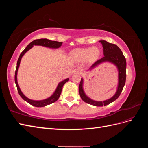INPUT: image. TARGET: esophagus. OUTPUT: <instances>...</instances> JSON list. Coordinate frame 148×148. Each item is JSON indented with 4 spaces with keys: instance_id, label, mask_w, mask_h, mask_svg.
Instances as JSON below:
<instances>
[{
    "instance_id": "esophagus-1",
    "label": "esophagus",
    "mask_w": 148,
    "mask_h": 148,
    "mask_svg": "<svg viewBox=\"0 0 148 148\" xmlns=\"http://www.w3.org/2000/svg\"><path fill=\"white\" fill-rule=\"evenodd\" d=\"M72 73H73V74H77V75H79V74L81 73V71H80L79 69H75V70L73 71Z\"/></svg>"
}]
</instances>
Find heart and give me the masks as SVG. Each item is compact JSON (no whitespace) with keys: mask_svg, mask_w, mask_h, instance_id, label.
Returning <instances> with one entry per match:
<instances>
[{"mask_svg":"<svg viewBox=\"0 0 148 148\" xmlns=\"http://www.w3.org/2000/svg\"><path fill=\"white\" fill-rule=\"evenodd\" d=\"M77 59H84L88 57L89 59L95 60L99 56V50L96 47L87 49H77L71 53Z\"/></svg>","mask_w":148,"mask_h":148,"instance_id":"obj_1","label":"heart"}]
</instances>
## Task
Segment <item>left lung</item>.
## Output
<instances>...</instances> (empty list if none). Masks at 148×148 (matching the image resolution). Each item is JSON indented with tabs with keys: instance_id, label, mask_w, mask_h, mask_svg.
I'll list each match as a JSON object with an SVG mask.
<instances>
[{
	"instance_id": "obj_1",
	"label": "left lung",
	"mask_w": 148,
	"mask_h": 148,
	"mask_svg": "<svg viewBox=\"0 0 148 148\" xmlns=\"http://www.w3.org/2000/svg\"><path fill=\"white\" fill-rule=\"evenodd\" d=\"M102 44L103 49H104V56L101 59L97 60L96 62L94 63L92 66L89 68V70H92V69L95 68L96 66L100 65L104 62H109L114 64L118 69L119 71V83L117 91L110 99L104 101H94L90 98L88 97L86 94L84 93L83 84V79H81L79 85V92L80 97L82 100L88 103L89 104H91L95 106H103L108 105L110 103L115 101L120 95L122 92L124 85L126 81V68H127V62L125 57H124L122 51L120 49L114 44L109 43L104 40L99 41Z\"/></svg>"
}]
</instances>
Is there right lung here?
<instances>
[{
    "instance_id": "obj_1",
    "label": "right lung",
    "mask_w": 148,
    "mask_h": 148,
    "mask_svg": "<svg viewBox=\"0 0 148 148\" xmlns=\"http://www.w3.org/2000/svg\"><path fill=\"white\" fill-rule=\"evenodd\" d=\"M62 42L54 41H51V40H49L47 39H36V40H34V41L31 42V43H29L28 45L27 46V47H26L25 49V50L23 52H22L21 53V54L20 55L18 60V61H17L16 68V70H15V82L16 83V88H17L18 91L20 96L22 98H23V100H25V101L28 102L29 104H30L31 105H32V106H35V107H44V106H47L49 104H52V103H53V102H55L56 101L58 100V99H59L60 96L62 87H63V86L65 83H66L67 82L69 81V78H66V79L63 80V81H62L61 82H60L59 83V84H58V86H57V87L56 89L55 92H53V94L51 96L47 98V99H44V100H41V101H34V100L29 99V98H28L27 97H26L23 95V92H21V89L19 87V85H18V82H17V72H18V68H19L20 64V61H21L22 57L23 56V55L26 52L29 51L30 49L32 48L33 47V46H42L47 47H49V48L57 49V48L60 47L62 46Z\"/></svg>"
}]
</instances>
